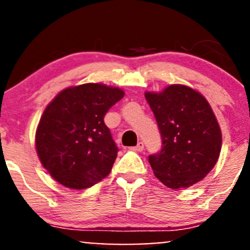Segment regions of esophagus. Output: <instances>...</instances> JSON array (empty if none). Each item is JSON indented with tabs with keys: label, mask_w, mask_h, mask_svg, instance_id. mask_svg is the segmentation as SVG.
Returning a JSON list of instances; mask_svg holds the SVG:
<instances>
[{
	"label": "esophagus",
	"mask_w": 250,
	"mask_h": 250,
	"mask_svg": "<svg viewBox=\"0 0 250 250\" xmlns=\"http://www.w3.org/2000/svg\"><path fill=\"white\" fill-rule=\"evenodd\" d=\"M144 148H145V146H144V143H143V141H139L138 145L135 146V149L138 152H143Z\"/></svg>",
	"instance_id": "obj_1"
}]
</instances>
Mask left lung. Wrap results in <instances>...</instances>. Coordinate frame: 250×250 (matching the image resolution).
I'll return each mask as SVG.
<instances>
[{
    "label": "left lung",
    "instance_id": "obj_1",
    "mask_svg": "<svg viewBox=\"0 0 250 250\" xmlns=\"http://www.w3.org/2000/svg\"><path fill=\"white\" fill-rule=\"evenodd\" d=\"M156 117L162 149L148 157L154 175L171 189L188 188L214 167L222 148V132L211 105L185 85L146 92Z\"/></svg>",
    "mask_w": 250,
    "mask_h": 250
}]
</instances>
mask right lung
<instances>
[{
	"instance_id": "obj_1",
	"label": "right lung",
	"mask_w": 250,
	"mask_h": 250,
	"mask_svg": "<svg viewBox=\"0 0 250 250\" xmlns=\"http://www.w3.org/2000/svg\"><path fill=\"white\" fill-rule=\"evenodd\" d=\"M125 92L103 83L68 87L44 110L36 132L42 165L64 187L90 188L106 177L117 157L104 116Z\"/></svg>"
}]
</instances>
